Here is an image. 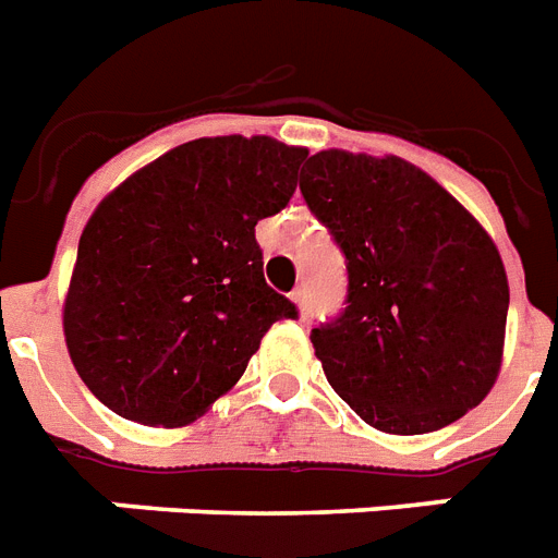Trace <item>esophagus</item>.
<instances>
[{"label":"esophagus","mask_w":558,"mask_h":558,"mask_svg":"<svg viewBox=\"0 0 558 558\" xmlns=\"http://www.w3.org/2000/svg\"><path fill=\"white\" fill-rule=\"evenodd\" d=\"M292 301L298 303V310H301V318L306 320L312 315V306H310V294H306V289H294L292 292Z\"/></svg>","instance_id":"esophagus-1"}]
</instances>
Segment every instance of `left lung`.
Returning <instances> with one entry per match:
<instances>
[{"label":"left lung","instance_id":"obj_1","mask_svg":"<svg viewBox=\"0 0 558 558\" xmlns=\"http://www.w3.org/2000/svg\"><path fill=\"white\" fill-rule=\"evenodd\" d=\"M301 194L347 264V301L312 329L326 381L373 427L441 429L496 384L507 289L499 248L401 157L320 151Z\"/></svg>","mask_w":558,"mask_h":558}]
</instances>
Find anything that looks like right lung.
Returning a JSON list of instances; mask_svg holds the SVG:
<instances>
[{
    "instance_id": "1",
    "label": "right lung",
    "mask_w": 558,
    "mask_h": 558,
    "mask_svg": "<svg viewBox=\"0 0 558 558\" xmlns=\"http://www.w3.org/2000/svg\"><path fill=\"white\" fill-rule=\"evenodd\" d=\"M306 154L271 137L192 140L99 203L62 324L108 410L189 424L240 381L275 320L298 318L266 283L255 226L287 206Z\"/></svg>"
}]
</instances>
